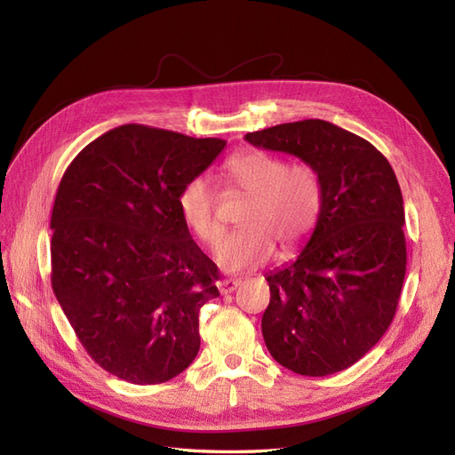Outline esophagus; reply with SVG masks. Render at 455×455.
<instances>
[{
  "mask_svg": "<svg viewBox=\"0 0 455 455\" xmlns=\"http://www.w3.org/2000/svg\"><path fill=\"white\" fill-rule=\"evenodd\" d=\"M239 284H241V279H222L218 283V288L222 294H229L233 291H237Z\"/></svg>",
  "mask_w": 455,
  "mask_h": 455,
  "instance_id": "obj_1",
  "label": "esophagus"
}]
</instances>
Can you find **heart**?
I'll use <instances>...</instances> for the list:
<instances>
[{
    "label": "heart",
    "instance_id": "1",
    "mask_svg": "<svg viewBox=\"0 0 455 455\" xmlns=\"http://www.w3.org/2000/svg\"><path fill=\"white\" fill-rule=\"evenodd\" d=\"M226 182L249 194L239 214V229L220 235L212 246L218 266L237 273L266 264L275 252H291L315 229L323 211V184L309 163H291L271 151L251 149L224 164ZM178 209L201 241L218 233V194L206 174L188 178L178 191Z\"/></svg>",
    "mask_w": 455,
    "mask_h": 455
}]
</instances>
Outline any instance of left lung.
Returning a JSON list of instances; mask_svg holds the SVG:
<instances>
[{
	"label": "left lung",
	"instance_id": "1",
	"mask_svg": "<svg viewBox=\"0 0 455 455\" xmlns=\"http://www.w3.org/2000/svg\"><path fill=\"white\" fill-rule=\"evenodd\" d=\"M256 148L309 163L323 211L296 261L269 271L261 334L271 356L301 376L353 366L389 328L406 275L404 204L389 161L323 119L249 132Z\"/></svg>",
	"mask_w": 455,
	"mask_h": 455
}]
</instances>
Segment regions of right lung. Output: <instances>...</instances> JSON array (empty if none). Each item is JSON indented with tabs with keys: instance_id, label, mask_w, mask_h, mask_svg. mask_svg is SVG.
<instances>
[{
	"instance_id": "obj_1",
	"label": "right lung",
	"mask_w": 455,
	"mask_h": 455,
	"mask_svg": "<svg viewBox=\"0 0 455 455\" xmlns=\"http://www.w3.org/2000/svg\"><path fill=\"white\" fill-rule=\"evenodd\" d=\"M226 140L121 125L79 151L51 216V284L81 346L109 374L169 381L199 353V309L218 267L178 209V191Z\"/></svg>"
}]
</instances>
